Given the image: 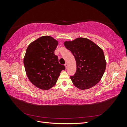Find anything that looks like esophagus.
Returning <instances> with one entry per match:
<instances>
[{
    "label": "esophagus",
    "mask_w": 127,
    "mask_h": 127,
    "mask_svg": "<svg viewBox=\"0 0 127 127\" xmlns=\"http://www.w3.org/2000/svg\"><path fill=\"white\" fill-rule=\"evenodd\" d=\"M64 66H65V67H66V68H67L68 67V64L67 63L65 64H64Z\"/></svg>",
    "instance_id": "1"
}]
</instances>
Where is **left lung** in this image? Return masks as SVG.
<instances>
[{"label": "left lung", "instance_id": "left-lung-1", "mask_svg": "<svg viewBox=\"0 0 127 127\" xmlns=\"http://www.w3.org/2000/svg\"><path fill=\"white\" fill-rule=\"evenodd\" d=\"M64 45L76 60L77 70L75 75L70 76L75 86L84 90L96 85L106 68L103 50L93 41L84 37L65 41Z\"/></svg>", "mask_w": 127, "mask_h": 127}]
</instances>
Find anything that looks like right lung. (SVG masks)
Instances as JSON below:
<instances>
[{
    "label": "right lung",
    "mask_w": 127,
    "mask_h": 127,
    "mask_svg": "<svg viewBox=\"0 0 127 127\" xmlns=\"http://www.w3.org/2000/svg\"><path fill=\"white\" fill-rule=\"evenodd\" d=\"M58 42L50 36H41L26 49L24 64L27 76L34 85L48 90L55 85L65 67L59 63L55 55Z\"/></svg>",
    "instance_id": "obj_1"
}]
</instances>
